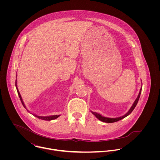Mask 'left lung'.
Here are the masks:
<instances>
[{
	"label": "left lung",
	"instance_id": "left-lung-1",
	"mask_svg": "<svg viewBox=\"0 0 160 160\" xmlns=\"http://www.w3.org/2000/svg\"><path fill=\"white\" fill-rule=\"evenodd\" d=\"M141 91H142V89H140V92H139V93L137 96V98L136 99V100L134 101L133 105H132V107H131V108L129 109V110L128 112V113H126L124 115H123L122 116H121V117H118V118H107V117H104V116H102L101 114H98L97 113H95V112H92V114H93L97 118H98L99 120H100L101 121H103V122H108V123H112V122H116V121H118L123 118H124L125 117L128 116V115L131 113V112L134 110V109L135 108V107H136L137 105V103H138V101L139 100V98H140V93H141Z\"/></svg>",
	"mask_w": 160,
	"mask_h": 160
}]
</instances>
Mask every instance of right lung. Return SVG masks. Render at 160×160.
Segmentation results:
<instances>
[{"label":"right lung","instance_id":"add662e5","mask_svg":"<svg viewBox=\"0 0 160 160\" xmlns=\"http://www.w3.org/2000/svg\"><path fill=\"white\" fill-rule=\"evenodd\" d=\"M15 86H16V88H17V92H18V94L19 95V97L20 98V100L23 104V107L26 108V106L23 102V100H22V98L21 97V95L19 92V91L17 88V80H16V82H15ZM34 116H35L36 117L41 119H42V120H46V121H50V120H53V119H55L56 118H57L58 117H59L60 115H52V116H38V115H36V114H33Z\"/></svg>","mask_w":160,"mask_h":160}]
</instances>
